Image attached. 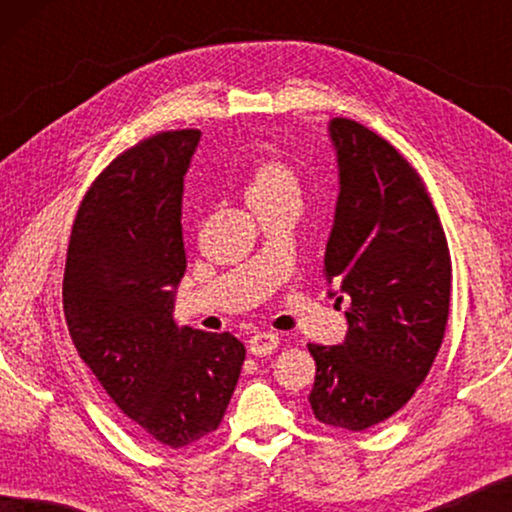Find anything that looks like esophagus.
Masks as SVG:
<instances>
[{
  "label": "esophagus",
  "mask_w": 512,
  "mask_h": 512,
  "mask_svg": "<svg viewBox=\"0 0 512 512\" xmlns=\"http://www.w3.org/2000/svg\"><path fill=\"white\" fill-rule=\"evenodd\" d=\"M279 347V335L275 333H256L249 340V352L254 356H268Z\"/></svg>",
  "instance_id": "obj_1"
}]
</instances>
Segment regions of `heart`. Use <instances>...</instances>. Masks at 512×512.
Masks as SVG:
<instances>
[{"label":"heart","mask_w":512,"mask_h":512,"mask_svg":"<svg viewBox=\"0 0 512 512\" xmlns=\"http://www.w3.org/2000/svg\"><path fill=\"white\" fill-rule=\"evenodd\" d=\"M298 188V177L291 165L275 156L258 158L244 179V193L254 209L279 198H298Z\"/></svg>","instance_id":"1"}]
</instances>
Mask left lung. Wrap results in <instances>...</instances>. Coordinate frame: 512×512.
<instances>
[{"label":"left lung","instance_id":"obj_1","mask_svg":"<svg viewBox=\"0 0 512 512\" xmlns=\"http://www.w3.org/2000/svg\"><path fill=\"white\" fill-rule=\"evenodd\" d=\"M340 195L324 279L347 296V338L307 345L314 417L363 431L389 419L436 361L450 314L452 258L422 177L377 132L333 118ZM342 303V298H338Z\"/></svg>","mask_w":512,"mask_h":512}]
</instances>
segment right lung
I'll return each mask as SVG.
<instances>
[{"mask_svg": "<svg viewBox=\"0 0 512 512\" xmlns=\"http://www.w3.org/2000/svg\"><path fill=\"white\" fill-rule=\"evenodd\" d=\"M200 130H165L111 160L69 235L62 307L76 352L139 436L179 450L219 429L247 349L177 328L181 195Z\"/></svg>", "mask_w": 512, "mask_h": 512, "instance_id": "obj_1", "label": "right lung"}]
</instances>
